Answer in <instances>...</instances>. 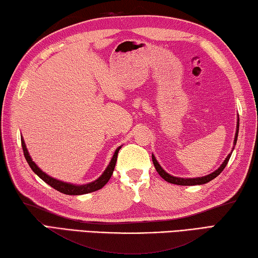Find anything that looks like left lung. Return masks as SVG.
Here are the masks:
<instances>
[{"label": "left lung", "instance_id": "obj_1", "mask_svg": "<svg viewBox=\"0 0 258 258\" xmlns=\"http://www.w3.org/2000/svg\"><path fill=\"white\" fill-rule=\"evenodd\" d=\"M238 132H239V119H238V122H237V133H236V137H234V145H236V143H237ZM233 148H234V146H233ZM231 154H232V152L230 153V154L227 156V159L224 160L222 165H221L218 170L214 171L213 173H211L209 175H205V177H202V178H192V179L177 178V177H173V175H170L169 173H166L163 169H162V166L159 163H157V161H156V159L154 157V155H152V160H153V163H154V166H155L156 171H157V172H159V174L161 175V177L165 180V181H168L170 183L179 184V186H195V184H203V183L210 182L211 180H213L214 178L218 177V175L224 170L225 166H227L228 162L230 160V157H231Z\"/></svg>", "mask_w": 258, "mask_h": 258}]
</instances>
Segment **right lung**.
I'll return each mask as SVG.
<instances>
[{
    "mask_svg": "<svg viewBox=\"0 0 258 258\" xmlns=\"http://www.w3.org/2000/svg\"><path fill=\"white\" fill-rule=\"evenodd\" d=\"M21 146H22V151H24L25 159H26L27 162H28V164L31 168V170H33L34 172L37 174L40 179L43 180V181H45L47 184H49V186L53 187L54 189H55V190L60 191L62 194H66V195H84V194H88V192L99 190V189L105 186L108 180H110V178L112 177L113 171H114L116 159H117V153H119L120 148H121V147L116 148V151L114 152V155H113L110 164H108L106 170L104 171V173L97 180H95L94 182H90V183H87V184L75 186V184H71V183L58 181V180L49 177V175H47L46 173H44L43 171L35 164V162L31 160V157L28 154V151H27V148H26L24 139H22V138H21Z\"/></svg>",
    "mask_w": 258,
    "mask_h": 258,
    "instance_id": "1",
    "label": "right lung"
}]
</instances>
